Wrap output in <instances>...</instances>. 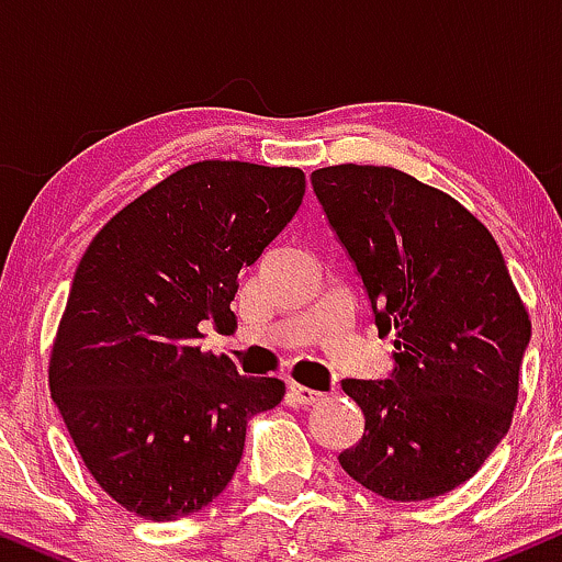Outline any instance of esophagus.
<instances>
[{
	"label": "esophagus",
	"instance_id": "34e87169",
	"mask_svg": "<svg viewBox=\"0 0 562 562\" xmlns=\"http://www.w3.org/2000/svg\"><path fill=\"white\" fill-rule=\"evenodd\" d=\"M290 396H293L295 402L303 404V406H312V404H317V402H319L322 393H319V391H314V389H306V385L290 383Z\"/></svg>",
	"mask_w": 562,
	"mask_h": 562
}]
</instances>
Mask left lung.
Wrapping results in <instances>:
<instances>
[{
    "instance_id": "1",
    "label": "left lung",
    "mask_w": 562,
    "mask_h": 562,
    "mask_svg": "<svg viewBox=\"0 0 562 562\" xmlns=\"http://www.w3.org/2000/svg\"><path fill=\"white\" fill-rule=\"evenodd\" d=\"M312 184L396 348L391 380H344L364 436L340 468L385 499H434L509 430L531 319L492 232L447 192L357 164Z\"/></svg>"
}]
</instances>
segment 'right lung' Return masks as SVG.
<instances>
[{
	"mask_svg": "<svg viewBox=\"0 0 562 562\" xmlns=\"http://www.w3.org/2000/svg\"><path fill=\"white\" fill-rule=\"evenodd\" d=\"M295 166L198 160L89 243L49 353V393L100 488L145 520L198 513L240 465L248 417L285 396L200 351L235 325L237 277L299 211Z\"/></svg>",
	"mask_w": 562,
	"mask_h": 562,
	"instance_id": "1",
	"label": "right lung"
}]
</instances>
